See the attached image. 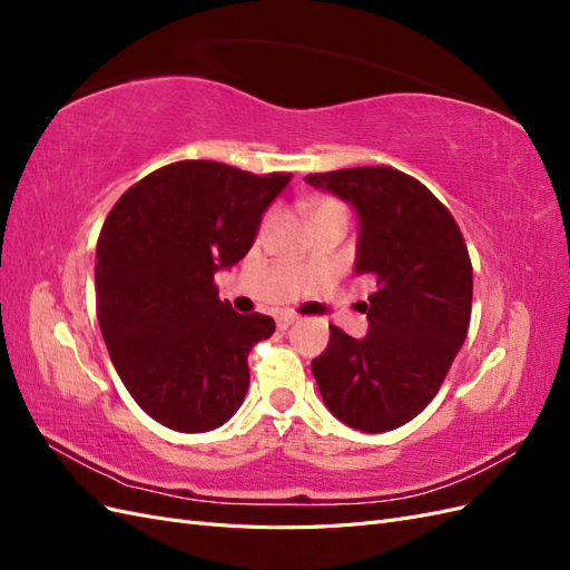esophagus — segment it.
Returning <instances> with one entry per match:
<instances>
[{
    "mask_svg": "<svg viewBox=\"0 0 570 570\" xmlns=\"http://www.w3.org/2000/svg\"><path fill=\"white\" fill-rule=\"evenodd\" d=\"M297 318L295 316H281L278 318V331H287V327L292 325V323H295Z\"/></svg>",
    "mask_w": 570,
    "mask_h": 570,
    "instance_id": "34e87169",
    "label": "esophagus"
}]
</instances>
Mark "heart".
<instances>
[{
    "instance_id": "obj_1",
    "label": "heart",
    "mask_w": 570,
    "mask_h": 570,
    "mask_svg": "<svg viewBox=\"0 0 570 570\" xmlns=\"http://www.w3.org/2000/svg\"><path fill=\"white\" fill-rule=\"evenodd\" d=\"M333 214H344V206L340 202H333V199H321L312 206V209H308V216H312V220H318L323 216H333ZM268 220L271 218H266L264 226H268Z\"/></svg>"
}]
</instances>
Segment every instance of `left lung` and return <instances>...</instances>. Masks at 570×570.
I'll use <instances>...</instances> for the list:
<instances>
[{"mask_svg":"<svg viewBox=\"0 0 570 570\" xmlns=\"http://www.w3.org/2000/svg\"><path fill=\"white\" fill-rule=\"evenodd\" d=\"M306 183L350 202L358 218V275L375 292L364 302L366 337L331 325L312 361L323 404L364 433H387L433 402L469 333L473 266L450 209L392 166L312 174Z\"/></svg>","mask_w":570,"mask_h":570,"instance_id":"8db88e82","label":"left lung"}]
</instances>
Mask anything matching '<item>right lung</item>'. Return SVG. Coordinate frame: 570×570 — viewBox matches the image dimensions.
<instances>
[{"label":"right lung","mask_w":570,"mask_h":570,"mask_svg":"<svg viewBox=\"0 0 570 570\" xmlns=\"http://www.w3.org/2000/svg\"><path fill=\"white\" fill-rule=\"evenodd\" d=\"M292 174L254 176L218 161H178L126 189L97 239V318L114 368L149 416L206 433L245 402L247 356L275 331L264 314L218 299Z\"/></svg>","instance_id":"1"}]
</instances>
